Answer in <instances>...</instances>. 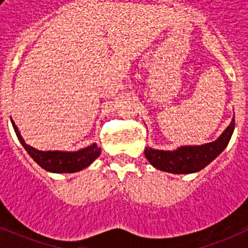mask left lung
Segmentation results:
<instances>
[{
  "label": "left lung",
  "instance_id": "left-lung-1",
  "mask_svg": "<svg viewBox=\"0 0 248 248\" xmlns=\"http://www.w3.org/2000/svg\"><path fill=\"white\" fill-rule=\"evenodd\" d=\"M235 130V115L220 137L201 145H181L174 150L145 148V157L160 171L170 174H192L202 170L225 150Z\"/></svg>",
  "mask_w": 248,
  "mask_h": 248
}]
</instances>
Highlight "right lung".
<instances>
[{
	"label": "right lung",
	"instance_id": "obj_1",
	"mask_svg": "<svg viewBox=\"0 0 248 248\" xmlns=\"http://www.w3.org/2000/svg\"><path fill=\"white\" fill-rule=\"evenodd\" d=\"M11 123H12V126L15 129L17 138H18L19 143L26 149L28 155L41 168L49 172H54V174H67V172H69V174H72V172L80 171L83 169L88 168L102 153V149L95 143L77 151L38 150V149L26 144L25 139L22 138L21 133H19L15 122L11 120Z\"/></svg>",
	"mask_w": 248,
	"mask_h": 248
}]
</instances>
